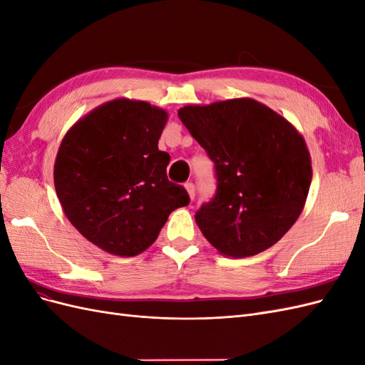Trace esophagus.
Wrapping results in <instances>:
<instances>
[{"label": "esophagus", "mask_w": 365, "mask_h": 365, "mask_svg": "<svg viewBox=\"0 0 365 365\" xmlns=\"http://www.w3.org/2000/svg\"><path fill=\"white\" fill-rule=\"evenodd\" d=\"M187 193H189V197L193 201L195 200V193H196V189H195V184L193 182H185L184 184Z\"/></svg>", "instance_id": "obj_1"}]
</instances>
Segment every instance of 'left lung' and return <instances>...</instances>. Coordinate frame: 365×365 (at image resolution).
<instances>
[{
    "label": "left lung",
    "instance_id": "obj_1",
    "mask_svg": "<svg viewBox=\"0 0 365 365\" xmlns=\"http://www.w3.org/2000/svg\"><path fill=\"white\" fill-rule=\"evenodd\" d=\"M178 117L215 163L216 193L195 215L205 239L235 259L272 247L303 212L311 187L303 137L252 98L189 105Z\"/></svg>",
    "mask_w": 365,
    "mask_h": 365
}]
</instances>
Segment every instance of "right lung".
Returning <instances> with one entry per match:
<instances>
[{
	"label": "right lung",
	"instance_id": "1",
	"mask_svg": "<svg viewBox=\"0 0 365 365\" xmlns=\"http://www.w3.org/2000/svg\"><path fill=\"white\" fill-rule=\"evenodd\" d=\"M164 109L115 98L65 134L54 161V187L65 216L106 252L132 257L158 237L169 215L189 205L182 185L168 180L158 140Z\"/></svg>",
	"mask_w": 365,
	"mask_h": 365
}]
</instances>
